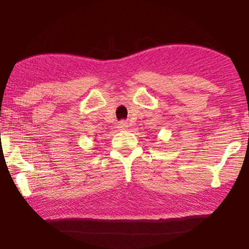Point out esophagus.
I'll return each mask as SVG.
<instances>
[{"label": "esophagus", "instance_id": "esophagus-1", "mask_svg": "<svg viewBox=\"0 0 249 249\" xmlns=\"http://www.w3.org/2000/svg\"><path fill=\"white\" fill-rule=\"evenodd\" d=\"M128 128V124L125 121H120L118 124V129L119 130H125Z\"/></svg>", "mask_w": 249, "mask_h": 249}]
</instances>
